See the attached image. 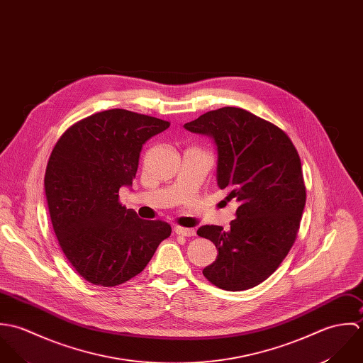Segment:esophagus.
Segmentation results:
<instances>
[{"mask_svg": "<svg viewBox=\"0 0 363 363\" xmlns=\"http://www.w3.org/2000/svg\"><path fill=\"white\" fill-rule=\"evenodd\" d=\"M174 230H175V233H177L178 235H184V237H194V235H196V230H195V228L177 225Z\"/></svg>", "mask_w": 363, "mask_h": 363, "instance_id": "1", "label": "esophagus"}]
</instances>
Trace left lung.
Listing matches in <instances>:
<instances>
[{
  "mask_svg": "<svg viewBox=\"0 0 363 363\" xmlns=\"http://www.w3.org/2000/svg\"><path fill=\"white\" fill-rule=\"evenodd\" d=\"M184 128L212 138L218 188L240 203L228 230L199 227L218 252L203 275L220 289H251L277 271L297 235L306 205L297 150L278 126L241 108L206 112Z\"/></svg>",
  "mask_w": 363,
  "mask_h": 363,
  "instance_id": "obj_1",
  "label": "left lung"
}]
</instances>
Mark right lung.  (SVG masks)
Returning <instances> with one entry per match:
<instances>
[{"label": "right lung", "mask_w": 363, "mask_h": 363, "mask_svg": "<svg viewBox=\"0 0 363 363\" xmlns=\"http://www.w3.org/2000/svg\"><path fill=\"white\" fill-rule=\"evenodd\" d=\"M169 122L126 109L91 115L55 145L45 192L59 244L88 282L116 286L139 275L171 225L143 220L119 203V189L132 186L142 147Z\"/></svg>", "instance_id": "add662e5"}]
</instances>
